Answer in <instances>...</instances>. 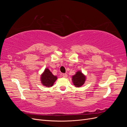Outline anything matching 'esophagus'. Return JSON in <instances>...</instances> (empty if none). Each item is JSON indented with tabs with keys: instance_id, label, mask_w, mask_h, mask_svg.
I'll use <instances>...</instances> for the list:
<instances>
[{
	"instance_id": "obj_1",
	"label": "esophagus",
	"mask_w": 127,
	"mask_h": 127,
	"mask_svg": "<svg viewBox=\"0 0 127 127\" xmlns=\"http://www.w3.org/2000/svg\"><path fill=\"white\" fill-rule=\"evenodd\" d=\"M63 77L64 78H66V77H67V74H63Z\"/></svg>"
}]
</instances>
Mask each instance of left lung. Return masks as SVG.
<instances>
[{
    "label": "left lung",
    "mask_w": 127,
    "mask_h": 127,
    "mask_svg": "<svg viewBox=\"0 0 127 127\" xmlns=\"http://www.w3.org/2000/svg\"><path fill=\"white\" fill-rule=\"evenodd\" d=\"M86 79V76L80 70L77 71L76 74L72 76V82L76 87H81L85 83Z\"/></svg>",
    "instance_id": "1"
}]
</instances>
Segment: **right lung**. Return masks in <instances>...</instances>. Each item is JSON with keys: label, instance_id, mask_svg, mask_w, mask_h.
<instances>
[{"label": "right lung", "instance_id": "1", "mask_svg": "<svg viewBox=\"0 0 127 127\" xmlns=\"http://www.w3.org/2000/svg\"><path fill=\"white\" fill-rule=\"evenodd\" d=\"M41 82L44 86L50 87L53 86L57 79V76L53 75L48 68H45L41 75Z\"/></svg>", "mask_w": 127, "mask_h": 127}]
</instances>
